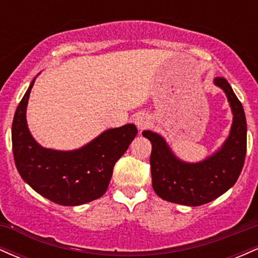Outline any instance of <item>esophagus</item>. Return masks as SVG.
Masks as SVG:
<instances>
[{"label": "esophagus", "mask_w": 258, "mask_h": 258, "mask_svg": "<svg viewBox=\"0 0 258 258\" xmlns=\"http://www.w3.org/2000/svg\"><path fill=\"white\" fill-rule=\"evenodd\" d=\"M135 123L138 127L139 131H143L144 128H147L150 125V117L147 114H139L136 116Z\"/></svg>", "instance_id": "34e87169"}]
</instances>
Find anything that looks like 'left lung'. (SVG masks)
Returning <instances> with one entry per match:
<instances>
[{
  "instance_id": "obj_1",
  "label": "left lung",
  "mask_w": 258,
  "mask_h": 258,
  "mask_svg": "<svg viewBox=\"0 0 258 258\" xmlns=\"http://www.w3.org/2000/svg\"><path fill=\"white\" fill-rule=\"evenodd\" d=\"M233 114L228 138L218 150L199 162H185L174 155L164 137L152 131L142 135L152 142L150 166L153 189L161 199L185 206H200L217 199L238 180L246 155V119L229 82L216 78Z\"/></svg>"
}]
</instances>
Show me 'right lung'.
I'll return each instance as SVG.
<instances>
[{
  "mask_svg": "<svg viewBox=\"0 0 258 258\" xmlns=\"http://www.w3.org/2000/svg\"><path fill=\"white\" fill-rule=\"evenodd\" d=\"M35 80L18 105L12 123L14 162L24 182L46 199L63 206H78L102 197L110 183L115 164L137 135L133 123L100 133L75 150L43 148L26 122V106Z\"/></svg>",
  "mask_w": 258,
  "mask_h": 258,
  "instance_id": "1",
  "label": "right lung"
}]
</instances>
